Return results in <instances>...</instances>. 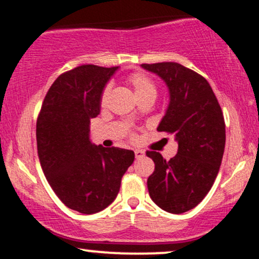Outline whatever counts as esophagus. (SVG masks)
I'll return each instance as SVG.
<instances>
[{
  "instance_id": "34e87169",
  "label": "esophagus",
  "mask_w": 259,
  "mask_h": 259,
  "mask_svg": "<svg viewBox=\"0 0 259 259\" xmlns=\"http://www.w3.org/2000/svg\"><path fill=\"white\" fill-rule=\"evenodd\" d=\"M135 157L136 159H141L145 157V152L142 150H135Z\"/></svg>"
}]
</instances>
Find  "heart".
I'll return each mask as SVG.
<instances>
[{"label": "heart", "instance_id": "b5f03b06", "mask_svg": "<svg viewBox=\"0 0 259 259\" xmlns=\"http://www.w3.org/2000/svg\"><path fill=\"white\" fill-rule=\"evenodd\" d=\"M129 82L132 84L134 89V94H135L136 99L142 95H148V94H157L156 86L147 76H145L144 74H134L129 78ZM109 89L107 88L105 91H103L102 96H101V105H105L107 97H108Z\"/></svg>", "mask_w": 259, "mask_h": 259}]
</instances>
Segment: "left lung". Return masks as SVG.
I'll return each mask as SVG.
<instances>
[{"instance_id": "1", "label": "left lung", "mask_w": 259, "mask_h": 259, "mask_svg": "<svg viewBox=\"0 0 259 259\" xmlns=\"http://www.w3.org/2000/svg\"><path fill=\"white\" fill-rule=\"evenodd\" d=\"M167 85L169 103L158 132L174 134L178 153L165 160L147 151L154 171L150 197L163 210L181 214L197 206L214 183L225 147V123L214 92L203 76L175 62L141 64Z\"/></svg>"}]
</instances>
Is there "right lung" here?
Instances as JSON below:
<instances>
[{
    "label": "right lung",
    "mask_w": 259,
    "mask_h": 259,
    "mask_svg": "<svg viewBox=\"0 0 259 259\" xmlns=\"http://www.w3.org/2000/svg\"><path fill=\"white\" fill-rule=\"evenodd\" d=\"M118 67L84 64L62 74L45 97L36 123L37 153L47 181L70 209L94 214L117 197L135 153L95 145L90 124Z\"/></svg>",
    "instance_id": "1"
}]
</instances>
